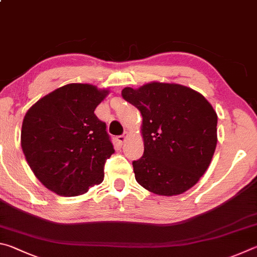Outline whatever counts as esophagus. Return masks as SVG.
I'll return each instance as SVG.
<instances>
[{"instance_id":"esophagus-1","label":"esophagus","mask_w":257,"mask_h":257,"mask_svg":"<svg viewBox=\"0 0 257 257\" xmlns=\"http://www.w3.org/2000/svg\"><path fill=\"white\" fill-rule=\"evenodd\" d=\"M127 137H128V133L125 132V133L123 134V136L117 137V141H118L119 145H123V143L126 141V139H127Z\"/></svg>"}]
</instances>
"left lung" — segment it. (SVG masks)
Returning <instances> with one entry per match:
<instances>
[{
	"mask_svg": "<svg viewBox=\"0 0 257 257\" xmlns=\"http://www.w3.org/2000/svg\"><path fill=\"white\" fill-rule=\"evenodd\" d=\"M140 110L145 154L133 161L137 182L158 195L183 194L209 168L217 147L218 116L203 94L178 83L121 90Z\"/></svg>",
	"mask_w": 257,
	"mask_h": 257,
	"instance_id": "1",
	"label": "left lung"
}]
</instances>
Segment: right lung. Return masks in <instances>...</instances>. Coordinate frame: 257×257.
<instances>
[{
  "instance_id": "1",
  "label": "right lung",
  "mask_w": 257,
  "mask_h": 257,
  "mask_svg": "<svg viewBox=\"0 0 257 257\" xmlns=\"http://www.w3.org/2000/svg\"><path fill=\"white\" fill-rule=\"evenodd\" d=\"M108 93L89 83H69L26 112L22 151L35 176L55 194L81 195L102 183L103 165L114 148L94 109Z\"/></svg>"
}]
</instances>
